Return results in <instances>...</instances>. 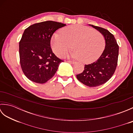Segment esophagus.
I'll list each match as a JSON object with an SVG mask.
<instances>
[{
  "mask_svg": "<svg viewBox=\"0 0 133 133\" xmlns=\"http://www.w3.org/2000/svg\"><path fill=\"white\" fill-rule=\"evenodd\" d=\"M69 62V63H71V64H75V62H74V61H67Z\"/></svg>",
  "mask_w": 133,
  "mask_h": 133,
  "instance_id": "34e87169",
  "label": "esophagus"
}]
</instances>
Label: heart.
<instances>
[{"label":"heart","mask_w":133,"mask_h":133,"mask_svg":"<svg viewBox=\"0 0 133 133\" xmlns=\"http://www.w3.org/2000/svg\"><path fill=\"white\" fill-rule=\"evenodd\" d=\"M71 56L89 63L97 60L104 47V38L101 32L89 27L74 25L55 32L51 39V46L55 54L63 57L71 49Z\"/></svg>","instance_id":"heart-1"}]
</instances>
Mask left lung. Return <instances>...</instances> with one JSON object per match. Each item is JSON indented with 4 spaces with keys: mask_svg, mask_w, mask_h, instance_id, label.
Instances as JSON below:
<instances>
[{
    "mask_svg": "<svg viewBox=\"0 0 133 133\" xmlns=\"http://www.w3.org/2000/svg\"><path fill=\"white\" fill-rule=\"evenodd\" d=\"M101 32L105 41V48L97 61L84 65V70L77 78L81 83L89 87H97L107 82L116 69L119 46L114 35L108 30L89 24Z\"/></svg>",
    "mask_w": 133,
    "mask_h": 133,
    "instance_id": "8db88e82",
    "label": "left lung"
}]
</instances>
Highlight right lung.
I'll return each instance as SVG.
<instances>
[{
    "label": "right lung",
    "instance_id": "add662e5",
    "mask_svg": "<svg viewBox=\"0 0 133 133\" xmlns=\"http://www.w3.org/2000/svg\"><path fill=\"white\" fill-rule=\"evenodd\" d=\"M65 26L47 21L34 24L24 30L19 42L20 63L22 71L30 81L46 83L63 62L52 52L50 41L55 31Z\"/></svg>",
    "mask_w": 133,
    "mask_h": 133
}]
</instances>
